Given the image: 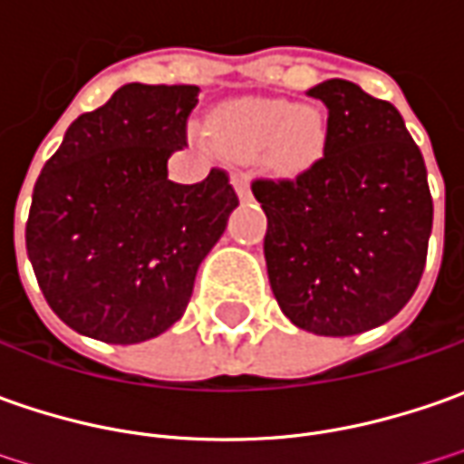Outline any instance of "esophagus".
<instances>
[{
    "label": "esophagus",
    "mask_w": 464,
    "mask_h": 464,
    "mask_svg": "<svg viewBox=\"0 0 464 464\" xmlns=\"http://www.w3.org/2000/svg\"><path fill=\"white\" fill-rule=\"evenodd\" d=\"M233 189H236V195H238V200L246 202L251 200V187H248V177L246 174H241V171H236L231 177Z\"/></svg>",
    "instance_id": "1"
}]
</instances>
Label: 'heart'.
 <instances>
[{
    "mask_svg": "<svg viewBox=\"0 0 464 464\" xmlns=\"http://www.w3.org/2000/svg\"><path fill=\"white\" fill-rule=\"evenodd\" d=\"M220 149L236 159H264L277 174L311 169L326 146V122L311 104L285 100H241L220 107L213 118Z\"/></svg>",
    "mask_w": 464,
    "mask_h": 464,
    "instance_id": "1",
    "label": "heart"
}]
</instances>
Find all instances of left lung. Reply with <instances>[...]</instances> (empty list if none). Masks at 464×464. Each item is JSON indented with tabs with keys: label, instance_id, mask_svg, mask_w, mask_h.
<instances>
[{
	"label": "left lung",
	"instance_id": "1",
	"mask_svg": "<svg viewBox=\"0 0 464 464\" xmlns=\"http://www.w3.org/2000/svg\"><path fill=\"white\" fill-rule=\"evenodd\" d=\"M308 94L328 110L324 159L293 182L251 187L266 216V275L297 328L354 336L416 293L434 205L421 151L391 102L346 79Z\"/></svg>",
	"mask_w": 464,
	"mask_h": 464
}]
</instances>
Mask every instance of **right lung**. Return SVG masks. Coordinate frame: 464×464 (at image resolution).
<instances>
[{"label": "right lung", "mask_w": 464, "mask_h": 464, "mask_svg": "<svg viewBox=\"0 0 464 464\" xmlns=\"http://www.w3.org/2000/svg\"><path fill=\"white\" fill-rule=\"evenodd\" d=\"M195 84H125L79 115L45 161L27 218V256L58 318L104 343H140L184 315L195 275L238 198L226 171L174 184Z\"/></svg>", "instance_id": "right-lung-1"}]
</instances>
